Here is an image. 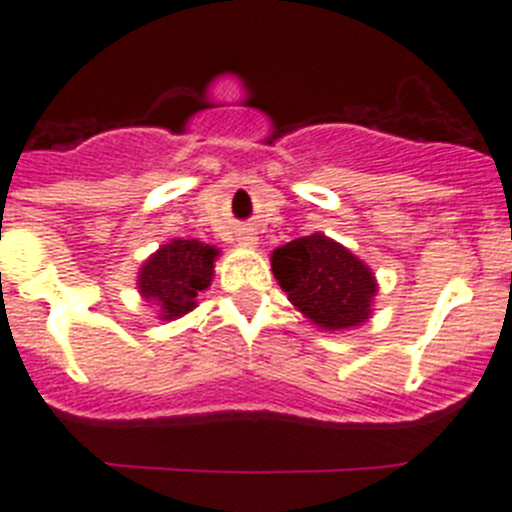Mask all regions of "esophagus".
I'll return each mask as SVG.
<instances>
[{
  "label": "esophagus",
  "mask_w": 512,
  "mask_h": 512,
  "mask_svg": "<svg viewBox=\"0 0 512 512\" xmlns=\"http://www.w3.org/2000/svg\"><path fill=\"white\" fill-rule=\"evenodd\" d=\"M239 245H242V247H255L257 245V237H252L250 232H242V234H239Z\"/></svg>",
  "instance_id": "esophagus-1"
}]
</instances>
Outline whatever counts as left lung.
I'll use <instances>...</instances> for the list:
<instances>
[{
    "instance_id": "8db88e82",
    "label": "left lung",
    "mask_w": 512,
    "mask_h": 512,
    "mask_svg": "<svg viewBox=\"0 0 512 512\" xmlns=\"http://www.w3.org/2000/svg\"><path fill=\"white\" fill-rule=\"evenodd\" d=\"M288 301L321 331L357 329L372 319L377 280L365 260L321 232L298 237L270 255Z\"/></svg>"
}]
</instances>
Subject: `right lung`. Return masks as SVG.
Wrapping results in <instances>:
<instances>
[{"label": "right lung", "mask_w": 512, "mask_h": 512, "mask_svg": "<svg viewBox=\"0 0 512 512\" xmlns=\"http://www.w3.org/2000/svg\"><path fill=\"white\" fill-rule=\"evenodd\" d=\"M222 252L199 239H170L142 262L137 290L145 303L158 308L160 321H176L196 308V298L214 278V262Z\"/></svg>", "instance_id": "add662e5"}]
</instances>
